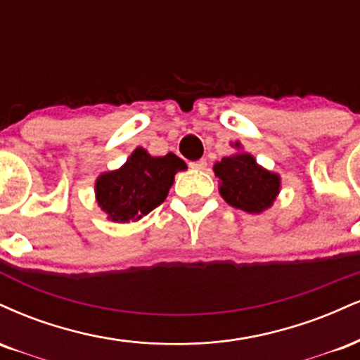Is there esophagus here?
I'll use <instances>...</instances> for the list:
<instances>
[{"instance_id": "obj_1", "label": "esophagus", "mask_w": 360, "mask_h": 360, "mask_svg": "<svg viewBox=\"0 0 360 360\" xmlns=\"http://www.w3.org/2000/svg\"><path fill=\"white\" fill-rule=\"evenodd\" d=\"M188 167L193 168V170H205L207 162L205 160H197V162H190Z\"/></svg>"}]
</instances>
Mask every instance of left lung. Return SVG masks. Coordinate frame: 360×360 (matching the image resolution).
<instances>
[{
  "label": "left lung",
  "mask_w": 360,
  "mask_h": 360,
  "mask_svg": "<svg viewBox=\"0 0 360 360\" xmlns=\"http://www.w3.org/2000/svg\"><path fill=\"white\" fill-rule=\"evenodd\" d=\"M236 148H240L239 143ZM214 173L221 180L219 192L224 200L244 212L261 214L280 193V176L259 167L249 153L226 156L214 165Z\"/></svg>",
  "instance_id": "left-lung-1"
}]
</instances>
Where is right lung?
<instances>
[{
	"label": "right lung",
	"mask_w": 360,
	"mask_h": 360,
	"mask_svg": "<svg viewBox=\"0 0 360 360\" xmlns=\"http://www.w3.org/2000/svg\"><path fill=\"white\" fill-rule=\"evenodd\" d=\"M187 165L176 155L151 156L136 148L121 168L96 180V200L109 221H139L168 195L175 173Z\"/></svg>",
	"instance_id": "1"
}]
</instances>
